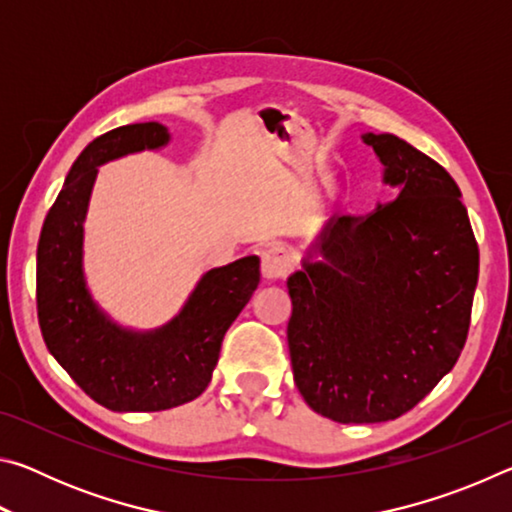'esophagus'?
<instances>
[{"mask_svg":"<svg viewBox=\"0 0 512 512\" xmlns=\"http://www.w3.org/2000/svg\"><path fill=\"white\" fill-rule=\"evenodd\" d=\"M293 264V255L289 248L284 246H271L262 253V275L264 280H280V277L287 275L291 271Z\"/></svg>","mask_w":512,"mask_h":512,"instance_id":"esophagus-1","label":"esophagus"}]
</instances>
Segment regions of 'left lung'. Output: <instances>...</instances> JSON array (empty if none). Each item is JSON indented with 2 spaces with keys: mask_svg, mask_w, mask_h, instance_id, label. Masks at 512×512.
Returning <instances> with one entry per match:
<instances>
[{
  "mask_svg": "<svg viewBox=\"0 0 512 512\" xmlns=\"http://www.w3.org/2000/svg\"><path fill=\"white\" fill-rule=\"evenodd\" d=\"M393 198L332 216L289 275L293 381L343 424L400 418L461 357L479 246L454 178L391 133H363Z\"/></svg>",
  "mask_w": 512,
  "mask_h": 512,
  "instance_id": "1",
  "label": "left lung"
}]
</instances>
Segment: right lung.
<instances>
[{"label":"right lung","instance_id":"right-lung-1","mask_svg":"<svg viewBox=\"0 0 512 512\" xmlns=\"http://www.w3.org/2000/svg\"><path fill=\"white\" fill-rule=\"evenodd\" d=\"M171 142L158 121L119 126L92 140L69 169L42 225L36 296L42 339L69 377L110 411H164L210 384L223 336L259 284V257L207 271L167 323L131 329L112 320L85 280L83 235L101 164Z\"/></svg>","mask_w":512,"mask_h":512}]
</instances>
